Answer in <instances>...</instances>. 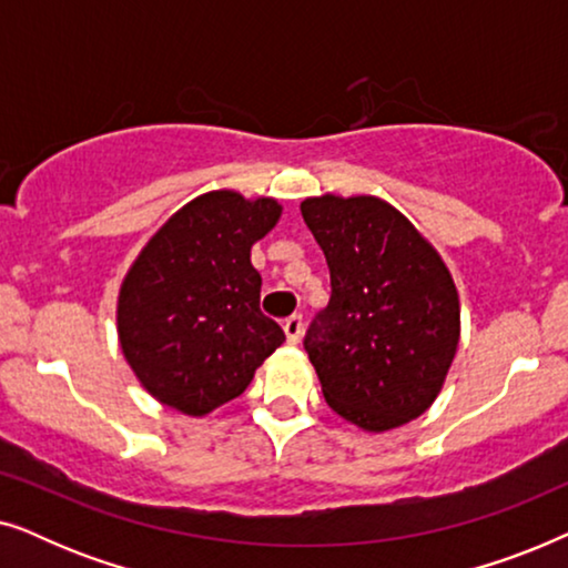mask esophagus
Instances as JSON below:
<instances>
[{
    "label": "esophagus",
    "instance_id": "esophagus-1",
    "mask_svg": "<svg viewBox=\"0 0 568 568\" xmlns=\"http://www.w3.org/2000/svg\"><path fill=\"white\" fill-rule=\"evenodd\" d=\"M284 336H286V344L297 346L300 344V336H302V315H292L284 321Z\"/></svg>",
    "mask_w": 568,
    "mask_h": 568
}]
</instances>
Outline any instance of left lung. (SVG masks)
I'll return each mask as SVG.
<instances>
[{
	"label": "left lung",
	"instance_id": "8db88e82",
	"mask_svg": "<svg viewBox=\"0 0 568 568\" xmlns=\"http://www.w3.org/2000/svg\"><path fill=\"white\" fill-rule=\"evenodd\" d=\"M300 209L331 268V305L305 338L325 403L362 432L398 429L432 408L453 367L455 278L385 199L323 193Z\"/></svg>",
	"mask_w": 568,
	"mask_h": 568
}]
</instances>
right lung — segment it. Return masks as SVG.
<instances>
[{
	"instance_id": "right-lung-1",
	"label": "right lung",
	"mask_w": 568,
	"mask_h": 568,
	"mask_svg": "<svg viewBox=\"0 0 568 568\" xmlns=\"http://www.w3.org/2000/svg\"><path fill=\"white\" fill-rule=\"evenodd\" d=\"M271 196L232 189L191 199L123 276L115 331L139 385L183 416H206L251 385L284 331L261 313L251 247L282 220Z\"/></svg>"
}]
</instances>
